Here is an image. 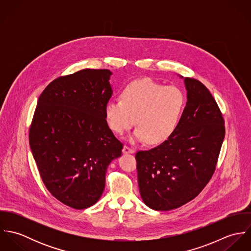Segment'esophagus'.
Instances as JSON below:
<instances>
[{"mask_svg": "<svg viewBox=\"0 0 251 251\" xmlns=\"http://www.w3.org/2000/svg\"><path fill=\"white\" fill-rule=\"evenodd\" d=\"M123 152L124 153H133L134 152V149H132V148H130L128 146H124Z\"/></svg>", "mask_w": 251, "mask_h": 251, "instance_id": "1", "label": "esophagus"}]
</instances>
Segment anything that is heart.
Returning a JSON list of instances; mask_svg holds the SVG:
<instances>
[{
	"label": "heart",
	"mask_w": 251,
	"mask_h": 251,
	"mask_svg": "<svg viewBox=\"0 0 251 251\" xmlns=\"http://www.w3.org/2000/svg\"><path fill=\"white\" fill-rule=\"evenodd\" d=\"M122 100H110L104 108L110 128L123 134L135 124L131 141L151 145L167 140L175 130L184 106V97L178 88L164 87L151 79L129 83L122 92Z\"/></svg>",
	"instance_id": "1"
}]
</instances>
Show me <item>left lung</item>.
<instances>
[{
    "label": "left lung",
    "mask_w": 251,
    "mask_h": 251,
    "mask_svg": "<svg viewBox=\"0 0 251 251\" xmlns=\"http://www.w3.org/2000/svg\"><path fill=\"white\" fill-rule=\"evenodd\" d=\"M179 77L187 101L175 130L159 146L135 154L140 195L155 211L177 209L202 191L215 172L225 136L210 91L196 79Z\"/></svg>",
    "instance_id": "left-lung-1"
}]
</instances>
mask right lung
I'll return each mask as SVG.
<instances>
[{
    "label": "right lung",
    "instance_id": "1",
    "mask_svg": "<svg viewBox=\"0 0 251 251\" xmlns=\"http://www.w3.org/2000/svg\"><path fill=\"white\" fill-rule=\"evenodd\" d=\"M109 70H82L52 81L40 95L29 132L43 183L63 204L87 209L101 197L110 162L123 144L109 128Z\"/></svg>",
    "mask_w": 251,
    "mask_h": 251
}]
</instances>
